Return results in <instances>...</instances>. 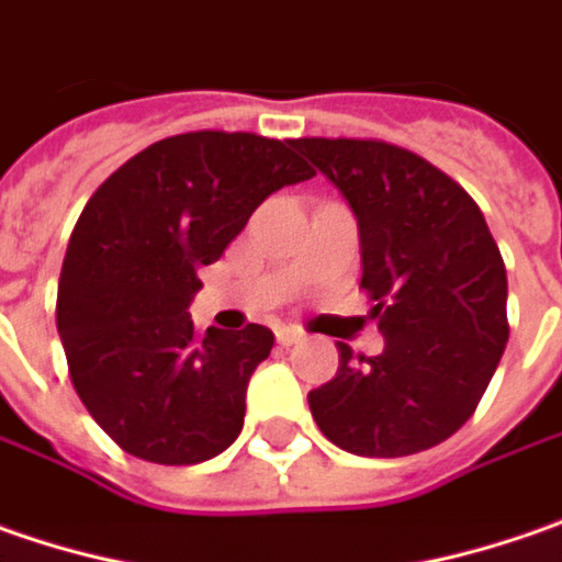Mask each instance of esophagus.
<instances>
[{"label": "esophagus", "mask_w": 562, "mask_h": 562, "mask_svg": "<svg viewBox=\"0 0 562 562\" xmlns=\"http://www.w3.org/2000/svg\"><path fill=\"white\" fill-rule=\"evenodd\" d=\"M302 336H305V333H302L299 327L277 329V342H280V346H285V349H289V346H295V342H302Z\"/></svg>", "instance_id": "esophagus-1"}]
</instances>
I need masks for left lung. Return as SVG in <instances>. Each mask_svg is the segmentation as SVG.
<instances>
[{"label": "left lung", "instance_id": "1", "mask_svg": "<svg viewBox=\"0 0 562 562\" xmlns=\"http://www.w3.org/2000/svg\"><path fill=\"white\" fill-rule=\"evenodd\" d=\"M292 147L352 207L368 317L383 333L374 358L339 342L336 378L307 393L311 415L355 456L430 450L472 418L506 349L501 248L465 188L412 150L355 137Z\"/></svg>", "mask_w": 562, "mask_h": 562}]
</instances>
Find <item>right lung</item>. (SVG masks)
Segmentation results:
<instances>
[{
  "label": "right lung",
  "instance_id": "obj_1",
  "mask_svg": "<svg viewBox=\"0 0 562 562\" xmlns=\"http://www.w3.org/2000/svg\"><path fill=\"white\" fill-rule=\"evenodd\" d=\"M314 169L292 140L191 132L150 144L93 191L68 238L56 327L71 383L137 459L194 465L229 450L273 333L194 329L188 305L273 191Z\"/></svg>",
  "mask_w": 562,
  "mask_h": 562
}]
</instances>
